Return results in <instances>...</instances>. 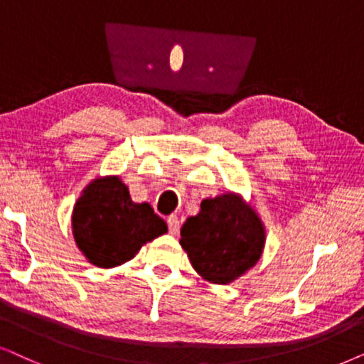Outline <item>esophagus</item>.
Listing matches in <instances>:
<instances>
[{
    "label": "esophagus",
    "mask_w": 364,
    "mask_h": 364,
    "mask_svg": "<svg viewBox=\"0 0 364 364\" xmlns=\"http://www.w3.org/2000/svg\"><path fill=\"white\" fill-rule=\"evenodd\" d=\"M168 228H169V232H171V235H174L176 236L178 232H179V220H178V216L176 215H171V216H168Z\"/></svg>",
    "instance_id": "34e87169"
}]
</instances>
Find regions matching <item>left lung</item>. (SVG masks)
<instances>
[{
	"label": "left lung",
	"instance_id": "left-lung-1",
	"mask_svg": "<svg viewBox=\"0 0 364 364\" xmlns=\"http://www.w3.org/2000/svg\"><path fill=\"white\" fill-rule=\"evenodd\" d=\"M266 230L253 206L238 193H223L201 201L198 215L181 226L179 245L203 279L230 284L258 263Z\"/></svg>",
	"mask_w": 364,
	"mask_h": 364
}]
</instances>
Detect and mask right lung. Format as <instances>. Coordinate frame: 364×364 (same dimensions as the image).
Wrapping results in <instances>:
<instances>
[{
	"instance_id": "obj_1",
	"label": "right lung",
	"mask_w": 364,
	"mask_h": 364,
	"mask_svg": "<svg viewBox=\"0 0 364 364\" xmlns=\"http://www.w3.org/2000/svg\"><path fill=\"white\" fill-rule=\"evenodd\" d=\"M77 250L98 268L133 259L143 245L168 232L148 203H134L119 176H101L81 191L71 215Z\"/></svg>"
}]
</instances>
